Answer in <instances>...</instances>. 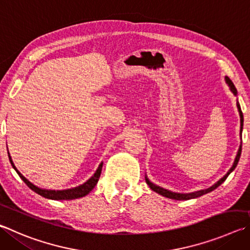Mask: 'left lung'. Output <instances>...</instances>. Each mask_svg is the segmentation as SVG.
Returning a JSON list of instances; mask_svg holds the SVG:
<instances>
[{"mask_svg":"<svg viewBox=\"0 0 250 250\" xmlns=\"http://www.w3.org/2000/svg\"><path fill=\"white\" fill-rule=\"evenodd\" d=\"M225 80H226V83L229 84L230 90H232V92H233L235 95L237 94V90H236V87L234 86L233 82L230 81V80L228 78V76H226ZM236 104H237V108H238L239 116H240V135H242L243 124H244V117H243L242 109H240L239 103L237 102ZM240 154H242V145H240V146H239L238 153H237V155H236L235 162H234V164H233V166H232V168H230V169L229 170L228 174H226V175L223 177V178L217 181V183H216L215 185H213L212 187L208 188V189H206V190H200V191H197V192H192V193H176V192H171V191H168V190H166V189L162 188V187H158V186L152 184L151 181H149V180L146 178V177H145V180H146V184L149 186V188H151V189L153 190V191H155V192H157V193L162 194L163 197H166V198H169V199H174V200H189V199H194V198L201 197V196H203V194H206V193H208V192L213 191V190L216 189L217 187H219V186H221L222 184H223L224 181L226 180V178H228V177H229V175L230 174V172H232V171L236 168V166H237L238 161H239V158H240Z\"/></svg>","mask_w":250,"mask_h":250,"instance_id":"1","label":"left lung"}]
</instances>
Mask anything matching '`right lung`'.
Here are the masks:
<instances>
[{
    "instance_id": "obj_1",
    "label": "right lung",
    "mask_w": 250,
    "mask_h": 250,
    "mask_svg": "<svg viewBox=\"0 0 250 250\" xmlns=\"http://www.w3.org/2000/svg\"><path fill=\"white\" fill-rule=\"evenodd\" d=\"M8 158H10V162L13 166V168L16 170L17 174L20 175V177L22 179V181H24V183L28 186V187L33 190V191L40 194L42 197L52 199V200H73V199H78V198L86 196V194H88L90 191H92L95 186L97 185L99 177H101V174H102V168H103V163H102V164L99 165V167L97 168L96 172L94 174V176H92V178H89L87 181H86V183L79 186V187L66 189V190H57L56 191V190H46V189L36 187L35 185L31 184L28 179H26L25 177L17 170V168L14 165V163H13L12 158L10 156V153H8Z\"/></svg>"
}]
</instances>
